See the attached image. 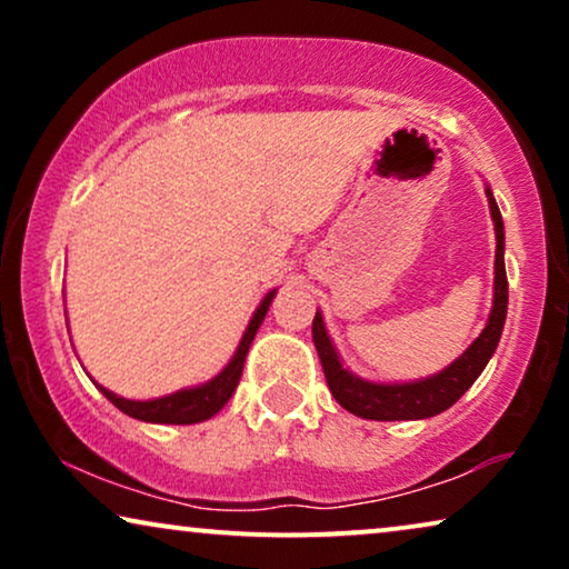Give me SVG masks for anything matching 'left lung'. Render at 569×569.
Listing matches in <instances>:
<instances>
[{"label": "left lung", "instance_id": "obj_1", "mask_svg": "<svg viewBox=\"0 0 569 569\" xmlns=\"http://www.w3.org/2000/svg\"><path fill=\"white\" fill-rule=\"evenodd\" d=\"M489 201V214L495 222V298L489 310L487 326L461 357H456L448 368H442L435 376L419 380H403V383H378L355 376L345 368L341 357L333 347V341L326 331L323 316L318 310L313 318V345L321 357L326 383L341 407L349 415L362 419H376V422H399V419H427L440 415L453 407L461 396L473 386V380L481 376L487 362L492 360L497 345H500L505 316H508V274H505V224L500 207H497L492 189H485Z\"/></svg>", "mask_w": 569, "mask_h": 569}]
</instances>
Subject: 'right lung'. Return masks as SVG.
Here are the masks:
<instances>
[{
    "mask_svg": "<svg viewBox=\"0 0 569 569\" xmlns=\"http://www.w3.org/2000/svg\"><path fill=\"white\" fill-rule=\"evenodd\" d=\"M277 290H269L267 298L259 302V308L253 310L251 323L240 339V345L236 349V355L230 357V362L217 372L212 380L207 383L193 386V388H181V391L160 396V399H150V401H134V399H123V396H116L113 391H108L106 386H98V391L106 396L108 401L113 403L116 409H121L123 415L139 419V422H152V425H197L204 422V419H212L217 411H220L224 403L230 401V396L236 393V388L240 383V376H243V362L248 349L253 345L256 331L267 318V310L274 300Z\"/></svg>",
    "mask_w": 569,
    "mask_h": 569,
    "instance_id": "right-lung-1",
    "label": "right lung"
}]
</instances>
